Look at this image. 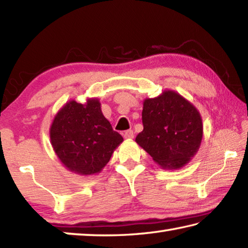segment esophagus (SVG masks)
Masks as SVG:
<instances>
[{
	"instance_id": "34e87169",
	"label": "esophagus",
	"mask_w": 248,
	"mask_h": 248,
	"mask_svg": "<svg viewBox=\"0 0 248 248\" xmlns=\"http://www.w3.org/2000/svg\"><path fill=\"white\" fill-rule=\"evenodd\" d=\"M124 137L125 138V139H132V138L134 137V133L132 130H127V131H124Z\"/></svg>"
}]
</instances>
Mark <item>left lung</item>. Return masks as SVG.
Wrapping results in <instances>:
<instances>
[{"label":"left lung","instance_id":"8db88e82","mask_svg":"<svg viewBox=\"0 0 248 248\" xmlns=\"http://www.w3.org/2000/svg\"><path fill=\"white\" fill-rule=\"evenodd\" d=\"M143 131L137 143L163 169H180L194 156L202 139V120L197 109L175 92L145 99Z\"/></svg>","mask_w":248,"mask_h":248}]
</instances>
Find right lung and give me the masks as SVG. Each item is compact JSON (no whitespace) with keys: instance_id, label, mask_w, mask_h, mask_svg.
I'll use <instances>...</instances> for the list:
<instances>
[{"instance_id":"obj_1","label":"right lung","mask_w":248,"mask_h":248,"mask_svg":"<svg viewBox=\"0 0 248 248\" xmlns=\"http://www.w3.org/2000/svg\"><path fill=\"white\" fill-rule=\"evenodd\" d=\"M50 139L66 169L82 175L98 173L124 141L105 118L97 99L71 100L54 118Z\"/></svg>"}]
</instances>
